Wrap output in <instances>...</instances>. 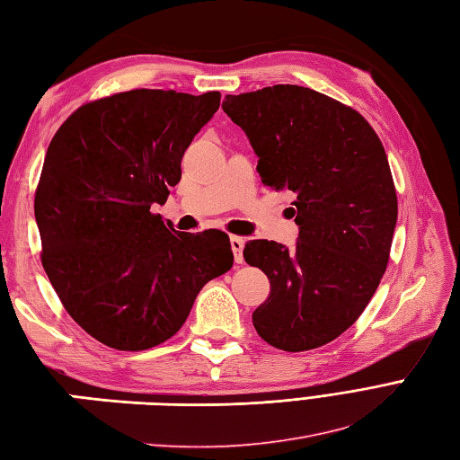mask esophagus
Returning <instances> with one entry per match:
<instances>
[{"instance_id":"obj_1","label":"esophagus","mask_w":460,"mask_h":460,"mask_svg":"<svg viewBox=\"0 0 460 460\" xmlns=\"http://www.w3.org/2000/svg\"><path fill=\"white\" fill-rule=\"evenodd\" d=\"M243 243H246V240L242 236H230V246H232L234 260H236V263L243 261Z\"/></svg>"}]
</instances>
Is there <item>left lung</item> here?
<instances>
[{"label": "left lung", "instance_id": "1", "mask_svg": "<svg viewBox=\"0 0 460 460\" xmlns=\"http://www.w3.org/2000/svg\"><path fill=\"white\" fill-rule=\"evenodd\" d=\"M222 110L246 131L263 185L295 195V248H243L271 285L253 326L279 350L319 349L356 323L390 258L397 197L382 141L356 110L295 84L228 94Z\"/></svg>", "mask_w": 460, "mask_h": 460}]
</instances>
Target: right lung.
Here are the masks:
<instances>
[{"mask_svg":"<svg viewBox=\"0 0 460 460\" xmlns=\"http://www.w3.org/2000/svg\"><path fill=\"white\" fill-rule=\"evenodd\" d=\"M218 106L220 92L129 90L80 106L50 141L35 192L40 260L68 314L110 349L165 342L232 268L228 234L177 232L151 212Z\"/></svg>","mask_w":460,"mask_h":460,"instance_id":"add662e5","label":"right lung"}]
</instances>
